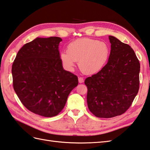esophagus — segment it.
Instances as JSON below:
<instances>
[{
	"instance_id": "34e87169",
	"label": "esophagus",
	"mask_w": 150,
	"mask_h": 150,
	"mask_svg": "<svg viewBox=\"0 0 150 150\" xmlns=\"http://www.w3.org/2000/svg\"><path fill=\"white\" fill-rule=\"evenodd\" d=\"M84 79L82 78V77H79V83H83L84 82Z\"/></svg>"
}]
</instances>
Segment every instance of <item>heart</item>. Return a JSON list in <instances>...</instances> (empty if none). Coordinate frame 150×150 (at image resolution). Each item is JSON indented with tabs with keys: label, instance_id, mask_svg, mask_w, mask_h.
<instances>
[{
	"label": "heart",
	"instance_id": "b5f03b06",
	"mask_svg": "<svg viewBox=\"0 0 150 150\" xmlns=\"http://www.w3.org/2000/svg\"><path fill=\"white\" fill-rule=\"evenodd\" d=\"M110 49L107 43L98 40L83 38L68 46V52L62 51L60 58L64 67L72 71L75 62L86 74H95L101 71L109 59Z\"/></svg>",
	"mask_w": 150,
	"mask_h": 150
}]
</instances>
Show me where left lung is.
<instances>
[{
  "mask_svg": "<svg viewBox=\"0 0 150 150\" xmlns=\"http://www.w3.org/2000/svg\"><path fill=\"white\" fill-rule=\"evenodd\" d=\"M111 51L107 64L97 74L86 79L89 110L98 118L124 113L139 88L140 63L128 44L109 36Z\"/></svg>",
  "mask_w": 150,
  "mask_h": 150,
  "instance_id": "8db88e82",
  "label": "left lung"
}]
</instances>
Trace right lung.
I'll return each mask as SVG.
<instances>
[{
    "mask_svg": "<svg viewBox=\"0 0 150 150\" xmlns=\"http://www.w3.org/2000/svg\"><path fill=\"white\" fill-rule=\"evenodd\" d=\"M57 37H37L22 46L12 65L13 84L22 104L31 112L56 116L78 85L76 75L64 69Z\"/></svg>",
    "mask_w": 150,
    "mask_h": 150,
    "instance_id": "1",
    "label": "right lung"
}]
</instances>
